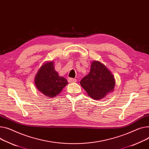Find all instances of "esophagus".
I'll list each match as a JSON object with an SVG mask.
<instances>
[{
    "mask_svg": "<svg viewBox=\"0 0 149 149\" xmlns=\"http://www.w3.org/2000/svg\"><path fill=\"white\" fill-rule=\"evenodd\" d=\"M68 81L69 83H75V82H76V81H77V80H76V79H75V78H69Z\"/></svg>",
    "mask_w": 149,
    "mask_h": 149,
    "instance_id": "34e87169",
    "label": "esophagus"
}]
</instances>
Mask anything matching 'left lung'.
Masks as SVG:
<instances>
[{
  "mask_svg": "<svg viewBox=\"0 0 149 149\" xmlns=\"http://www.w3.org/2000/svg\"><path fill=\"white\" fill-rule=\"evenodd\" d=\"M80 84L89 96L100 100L114 91L116 80L105 65L100 61H93L90 72L83 77Z\"/></svg>",
  "mask_w": 149,
  "mask_h": 149,
  "instance_id": "obj_1",
  "label": "left lung"
}]
</instances>
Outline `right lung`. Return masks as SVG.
Returning a JSON list of instances; mask_svg holds the SVG:
<instances>
[{"mask_svg": "<svg viewBox=\"0 0 149 149\" xmlns=\"http://www.w3.org/2000/svg\"><path fill=\"white\" fill-rule=\"evenodd\" d=\"M68 84L66 79L56 71L53 61L45 62L35 76V85L38 90L50 98L61 93Z\"/></svg>", "mask_w": 149, "mask_h": 149, "instance_id": "1", "label": "right lung"}]
</instances>
